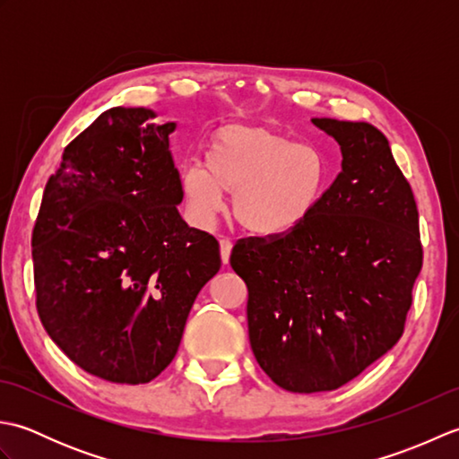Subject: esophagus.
<instances>
[{"instance_id":"esophagus-1","label":"esophagus","mask_w":459,"mask_h":459,"mask_svg":"<svg viewBox=\"0 0 459 459\" xmlns=\"http://www.w3.org/2000/svg\"><path fill=\"white\" fill-rule=\"evenodd\" d=\"M221 260L222 264H229V258H230V250H232V240L230 238H221Z\"/></svg>"}]
</instances>
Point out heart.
I'll return each instance as SVG.
<instances>
[{"label": "heart", "mask_w": 459, "mask_h": 459, "mask_svg": "<svg viewBox=\"0 0 459 459\" xmlns=\"http://www.w3.org/2000/svg\"><path fill=\"white\" fill-rule=\"evenodd\" d=\"M327 179L319 145L255 124L219 128L204 148V168L187 165L179 173L195 219L212 221L224 209V193H235V219L262 237L299 229L317 209Z\"/></svg>", "instance_id": "heart-1"}]
</instances>
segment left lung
Segmentation results:
<instances>
[{
  "mask_svg": "<svg viewBox=\"0 0 459 459\" xmlns=\"http://www.w3.org/2000/svg\"><path fill=\"white\" fill-rule=\"evenodd\" d=\"M311 122L339 143L341 173L299 229L230 252L252 353L278 386L306 394L335 391L396 345L422 268L416 201L385 134Z\"/></svg>",
  "mask_w": 459,
  "mask_h": 459,
  "instance_id": "1",
  "label": "left lung"
}]
</instances>
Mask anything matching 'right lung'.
Listing matches in <instances>:
<instances>
[{"label": "right lung", "mask_w": 459, "mask_h": 459, "mask_svg": "<svg viewBox=\"0 0 459 459\" xmlns=\"http://www.w3.org/2000/svg\"><path fill=\"white\" fill-rule=\"evenodd\" d=\"M116 106L66 145L33 229L37 311L86 373L143 385L178 353L219 242L181 219L175 122Z\"/></svg>", "instance_id": "obj_1"}]
</instances>
